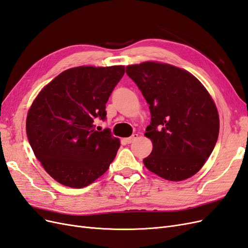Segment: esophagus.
I'll return each mask as SVG.
<instances>
[{
	"mask_svg": "<svg viewBox=\"0 0 248 248\" xmlns=\"http://www.w3.org/2000/svg\"><path fill=\"white\" fill-rule=\"evenodd\" d=\"M138 138H139V134L138 133H134V134H132L131 137L125 139V141L127 142V144H131V142H133Z\"/></svg>",
	"mask_w": 248,
	"mask_h": 248,
	"instance_id": "1",
	"label": "esophagus"
}]
</instances>
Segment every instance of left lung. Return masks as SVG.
<instances>
[{"instance_id": "8db88e82", "label": "left lung", "mask_w": 248, "mask_h": 248, "mask_svg": "<svg viewBox=\"0 0 248 248\" xmlns=\"http://www.w3.org/2000/svg\"><path fill=\"white\" fill-rule=\"evenodd\" d=\"M149 104L152 140L145 167L170 181L196 175L211 155L219 133L216 106L201 81L170 64L144 62L126 67Z\"/></svg>"}]
</instances>
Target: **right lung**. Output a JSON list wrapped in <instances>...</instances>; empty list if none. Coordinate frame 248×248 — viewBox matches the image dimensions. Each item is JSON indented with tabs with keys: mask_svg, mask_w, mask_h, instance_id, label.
<instances>
[{
	"mask_svg": "<svg viewBox=\"0 0 248 248\" xmlns=\"http://www.w3.org/2000/svg\"><path fill=\"white\" fill-rule=\"evenodd\" d=\"M125 73L124 66H79L60 73L36 97L27 117V136L36 158L56 181L82 188L102 176L115 159L119 139L106 120V104Z\"/></svg>",
	"mask_w": 248,
	"mask_h": 248,
	"instance_id": "add662e5",
	"label": "right lung"
}]
</instances>
